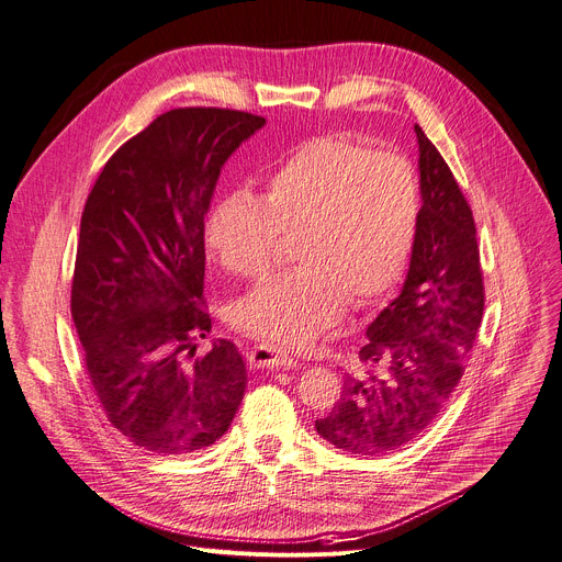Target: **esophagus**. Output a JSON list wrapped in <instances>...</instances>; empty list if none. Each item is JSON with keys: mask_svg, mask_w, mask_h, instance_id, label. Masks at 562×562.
<instances>
[{"mask_svg": "<svg viewBox=\"0 0 562 562\" xmlns=\"http://www.w3.org/2000/svg\"><path fill=\"white\" fill-rule=\"evenodd\" d=\"M249 366H254V368H288L290 370V368H296V360L288 351H283L274 345H256L249 353Z\"/></svg>", "mask_w": 562, "mask_h": 562, "instance_id": "esophagus-1", "label": "esophagus"}]
</instances>
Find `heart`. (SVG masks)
Returning a JSON list of instances; mask_svg holds the SVG:
<instances>
[{"mask_svg": "<svg viewBox=\"0 0 562 562\" xmlns=\"http://www.w3.org/2000/svg\"><path fill=\"white\" fill-rule=\"evenodd\" d=\"M419 188L408 158L315 138L270 177L260 202L231 194L209 215V256L238 279L266 277L281 238L300 262L231 308L247 331L302 347L400 281L417 236Z\"/></svg>", "mask_w": 562, "mask_h": 562, "instance_id": "heart-1", "label": "heart"}]
</instances>
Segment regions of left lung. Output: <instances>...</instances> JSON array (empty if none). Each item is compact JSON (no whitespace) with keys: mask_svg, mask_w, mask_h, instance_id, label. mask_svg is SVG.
I'll return each instance as SVG.
<instances>
[{"mask_svg":"<svg viewBox=\"0 0 562 562\" xmlns=\"http://www.w3.org/2000/svg\"><path fill=\"white\" fill-rule=\"evenodd\" d=\"M422 209L402 294L368 326L362 370L347 374L317 434L356 456H381L431 426L465 374L483 319L476 224L449 165L415 126Z\"/></svg>","mask_w":562,"mask_h":562,"instance_id":"8db88e82","label":"left lung"}]
</instances>
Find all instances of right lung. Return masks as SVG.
Here are the masks:
<instances>
[{"instance_id": "obj_1", "label": "right lung", "mask_w": 562, "mask_h": 562, "mask_svg": "<svg viewBox=\"0 0 562 562\" xmlns=\"http://www.w3.org/2000/svg\"><path fill=\"white\" fill-rule=\"evenodd\" d=\"M266 117L188 106L158 115L99 172L81 215L72 319L109 422L147 451L196 453L243 402L238 347L211 334L204 217L222 165Z\"/></svg>"}]
</instances>
